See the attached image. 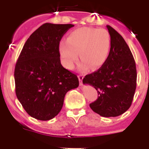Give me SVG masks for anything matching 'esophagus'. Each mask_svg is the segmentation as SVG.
Listing matches in <instances>:
<instances>
[{
  "mask_svg": "<svg viewBox=\"0 0 149 149\" xmlns=\"http://www.w3.org/2000/svg\"><path fill=\"white\" fill-rule=\"evenodd\" d=\"M78 77H79V81H80V85H82V84H83V83H82V81H83V79H84V75L79 74Z\"/></svg>",
  "mask_w": 149,
  "mask_h": 149,
  "instance_id": "obj_1",
  "label": "esophagus"
}]
</instances>
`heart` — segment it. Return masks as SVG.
<instances>
[{
  "mask_svg": "<svg viewBox=\"0 0 149 149\" xmlns=\"http://www.w3.org/2000/svg\"><path fill=\"white\" fill-rule=\"evenodd\" d=\"M111 39L104 29L81 27L72 31L67 42H61L59 52L66 68L72 69L79 58V68L97 70L104 65L109 57Z\"/></svg>",
  "mask_w": 149,
  "mask_h": 149,
  "instance_id": "1",
  "label": "heart"
}]
</instances>
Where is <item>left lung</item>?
Listing matches in <instances>:
<instances>
[{
  "label": "left lung",
  "instance_id": "left-lung-1",
  "mask_svg": "<svg viewBox=\"0 0 149 149\" xmlns=\"http://www.w3.org/2000/svg\"><path fill=\"white\" fill-rule=\"evenodd\" d=\"M111 39L107 61L97 71L86 75L84 84L96 88L98 98L89 104L96 113L105 118L117 117L130 108L136 88L137 73L135 60L120 34L107 26Z\"/></svg>",
  "mask_w": 149,
  "mask_h": 149
}]
</instances>
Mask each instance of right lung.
<instances>
[{
    "label": "right lung",
    "instance_id": "obj_1",
    "mask_svg": "<svg viewBox=\"0 0 149 149\" xmlns=\"http://www.w3.org/2000/svg\"><path fill=\"white\" fill-rule=\"evenodd\" d=\"M73 24L46 23L30 35L14 70L16 94L26 112L40 120L55 118L65 94L79 86L77 76L61 63L59 44Z\"/></svg>",
    "mask_w": 149,
    "mask_h": 149
}]
</instances>
